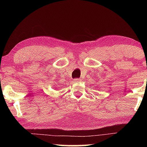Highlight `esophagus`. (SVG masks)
Returning <instances> with one entry per match:
<instances>
[{"label": "esophagus", "mask_w": 147, "mask_h": 147, "mask_svg": "<svg viewBox=\"0 0 147 147\" xmlns=\"http://www.w3.org/2000/svg\"><path fill=\"white\" fill-rule=\"evenodd\" d=\"M74 81L75 82H79L80 81V79H78V78H76L74 80Z\"/></svg>", "instance_id": "obj_1"}]
</instances>
